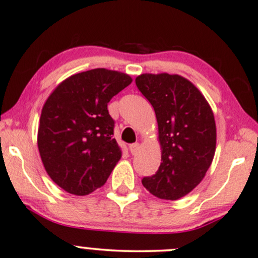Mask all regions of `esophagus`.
Wrapping results in <instances>:
<instances>
[{
	"instance_id": "obj_1",
	"label": "esophagus",
	"mask_w": 258,
	"mask_h": 258,
	"mask_svg": "<svg viewBox=\"0 0 258 258\" xmlns=\"http://www.w3.org/2000/svg\"><path fill=\"white\" fill-rule=\"evenodd\" d=\"M138 150H139V144H138V143H135V144L130 145V151H131L132 155H136V153L138 152Z\"/></svg>"
}]
</instances>
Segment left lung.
Wrapping results in <instances>:
<instances>
[{"label":"left lung","instance_id":"1","mask_svg":"<svg viewBox=\"0 0 258 258\" xmlns=\"http://www.w3.org/2000/svg\"><path fill=\"white\" fill-rule=\"evenodd\" d=\"M136 84L155 109L162 148L157 172L142 183L155 197L177 200L200 183L213 161V112L200 90L180 75L143 74Z\"/></svg>","mask_w":258,"mask_h":258}]
</instances>
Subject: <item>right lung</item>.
<instances>
[{
  "label": "right lung",
  "instance_id": "add662e5",
  "mask_svg": "<svg viewBox=\"0 0 258 258\" xmlns=\"http://www.w3.org/2000/svg\"><path fill=\"white\" fill-rule=\"evenodd\" d=\"M132 82L128 75L93 69L63 81L42 107L38 149L45 170L74 195L102 187L119 159L107 105Z\"/></svg>",
  "mask_w": 258,
  "mask_h": 258
}]
</instances>
